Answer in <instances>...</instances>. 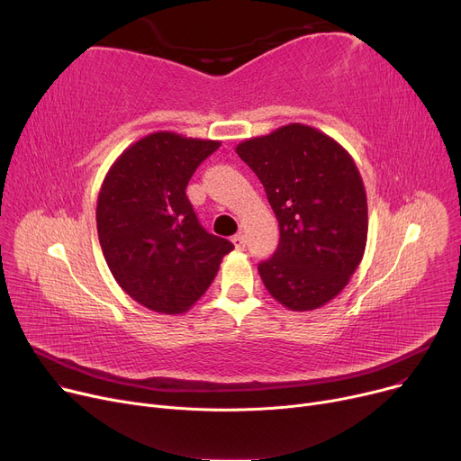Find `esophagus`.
I'll use <instances>...</instances> for the list:
<instances>
[{
	"label": "esophagus",
	"mask_w": 461,
	"mask_h": 461,
	"mask_svg": "<svg viewBox=\"0 0 461 461\" xmlns=\"http://www.w3.org/2000/svg\"><path fill=\"white\" fill-rule=\"evenodd\" d=\"M231 243L235 245V249H237V250H245V247H247V239H245V235H243V233H237V235H233V237H231Z\"/></svg>",
	"instance_id": "obj_1"
}]
</instances>
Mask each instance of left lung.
<instances>
[{
	"mask_svg": "<svg viewBox=\"0 0 461 461\" xmlns=\"http://www.w3.org/2000/svg\"><path fill=\"white\" fill-rule=\"evenodd\" d=\"M261 181L280 240L258 265L267 292L294 312L316 310L348 285L368 239V203L358 167L321 131L289 123L235 148Z\"/></svg>",
	"mask_w": 461,
	"mask_h": 461,
	"instance_id": "obj_1",
	"label": "left lung"
}]
</instances>
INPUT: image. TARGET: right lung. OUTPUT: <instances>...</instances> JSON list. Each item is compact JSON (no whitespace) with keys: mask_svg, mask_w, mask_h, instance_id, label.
<instances>
[{"mask_svg":"<svg viewBox=\"0 0 461 461\" xmlns=\"http://www.w3.org/2000/svg\"><path fill=\"white\" fill-rule=\"evenodd\" d=\"M221 141L169 131L143 136L117 157L96 200V231L108 267L141 306L181 313L214 280L230 240L198 222L186 185Z\"/></svg>","mask_w":461,"mask_h":461,"instance_id":"obj_1","label":"right lung"}]
</instances>
